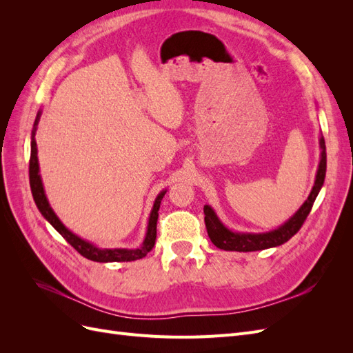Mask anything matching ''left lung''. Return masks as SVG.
I'll return each mask as SVG.
<instances>
[{
	"mask_svg": "<svg viewBox=\"0 0 353 353\" xmlns=\"http://www.w3.org/2000/svg\"><path fill=\"white\" fill-rule=\"evenodd\" d=\"M319 147H321V159H319V165L315 176V184L312 187L311 194L307 196L306 201L299 208L294 215L284 222L281 227L268 232H236L228 230L216 216L215 210L209 205L205 206V223L208 230V236L210 241L216 245L218 249L222 250H231V252H254V250H263L270 248H276L285 241L290 240L294 234L302 228L305 219L307 218L309 212H311L314 201L321 190L324 179H325V169H327V153H325V141L324 137L319 138Z\"/></svg>",
	"mask_w": 353,
	"mask_h": 353,
	"instance_id": "1",
	"label": "left lung"
}]
</instances>
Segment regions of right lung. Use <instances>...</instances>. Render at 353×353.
<instances>
[{"label": "right lung", "mask_w": 353, "mask_h": 353, "mask_svg": "<svg viewBox=\"0 0 353 353\" xmlns=\"http://www.w3.org/2000/svg\"><path fill=\"white\" fill-rule=\"evenodd\" d=\"M39 117H41V112H38V114H37L34 130H32V137H30L29 183H30L32 196H34L35 205L39 209L41 215L44 216L51 223V225L61 234V237L65 239L74 250L81 253L83 258H87L90 261H94V262H131V261L144 258V256L153 249V245L156 243V227H157V218H159V208H160V201H162L163 196L166 194V190L160 191L159 196L154 200L153 209L150 212V218H148L145 239L141 244V248H138V249H100V248H97V245L91 244L90 241L82 240L81 237L77 236V234H73L70 230H68L65 225H63L61 221L57 218L54 210L51 209L50 203L47 200L44 185H42L41 175H39L38 148H37V141H35V132H37Z\"/></svg>", "instance_id": "1"}]
</instances>
